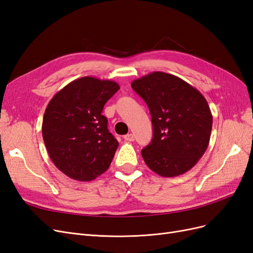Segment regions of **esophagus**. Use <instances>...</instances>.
Returning a JSON list of instances; mask_svg holds the SVG:
<instances>
[{
  "instance_id": "34e87169",
  "label": "esophagus",
  "mask_w": 253,
  "mask_h": 253,
  "mask_svg": "<svg viewBox=\"0 0 253 253\" xmlns=\"http://www.w3.org/2000/svg\"><path fill=\"white\" fill-rule=\"evenodd\" d=\"M124 138L126 140V141H134L135 140V136L133 134H126Z\"/></svg>"
}]
</instances>
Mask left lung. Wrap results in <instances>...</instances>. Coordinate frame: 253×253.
<instances>
[{"instance_id":"8db88e82","label":"left lung","mask_w":253,"mask_h":253,"mask_svg":"<svg viewBox=\"0 0 253 253\" xmlns=\"http://www.w3.org/2000/svg\"><path fill=\"white\" fill-rule=\"evenodd\" d=\"M147 103L153 139L141 150L156 174L174 177L188 172L208 148L212 114L200 90L174 75L153 72L131 83Z\"/></svg>"}]
</instances>
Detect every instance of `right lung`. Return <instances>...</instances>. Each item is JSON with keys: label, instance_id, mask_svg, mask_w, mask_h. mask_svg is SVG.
Listing matches in <instances>:
<instances>
[{"label": "right lung", "instance_id": "right-lung-1", "mask_svg": "<svg viewBox=\"0 0 253 253\" xmlns=\"http://www.w3.org/2000/svg\"><path fill=\"white\" fill-rule=\"evenodd\" d=\"M117 82L82 77L51 98L42 122V136L51 162L68 177L94 180L112 163L118 141L102 115Z\"/></svg>", "mask_w": 253, "mask_h": 253}]
</instances>
